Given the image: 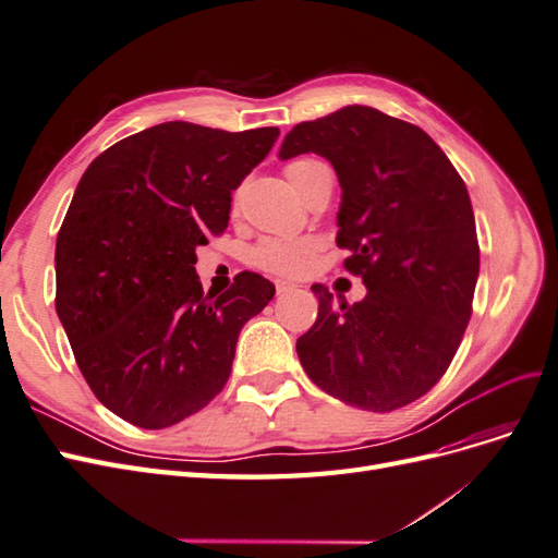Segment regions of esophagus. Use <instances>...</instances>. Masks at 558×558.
<instances>
[{
  "mask_svg": "<svg viewBox=\"0 0 558 558\" xmlns=\"http://www.w3.org/2000/svg\"><path fill=\"white\" fill-rule=\"evenodd\" d=\"M275 286H277V295H286V293H291V291H298V286L289 283V281H277Z\"/></svg>",
  "mask_w": 558,
  "mask_h": 558,
  "instance_id": "34e87169",
  "label": "esophagus"
}]
</instances>
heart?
<instances>
[{"label":"heart","instance_id":"obj_1","mask_svg":"<svg viewBox=\"0 0 558 558\" xmlns=\"http://www.w3.org/2000/svg\"><path fill=\"white\" fill-rule=\"evenodd\" d=\"M328 167L316 158H295L286 162L283 174L295 185L300 193H305L312 177ZM318 242L314 238H291V240H265L253 248V265L277 277H302L310 272Z\"/></svg>","mask_w":558,"mask_h":558}]
</instances>
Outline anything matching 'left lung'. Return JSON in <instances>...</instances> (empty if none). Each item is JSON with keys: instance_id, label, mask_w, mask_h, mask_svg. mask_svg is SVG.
Segmentation results:
<instances>
[{"instance_id": "obj_1", "label": "left lung", "mask_w": 558, "mask_h": 558, "mask_svg": "<svg viewBox=\"0 0 558 558\" xmlns=\"http://www.w3.org/2000/svg\"><path fill=\"white\" fill-rule=\"evenodd\" d=\"M300 154L332 162L337 246L367 286L353 305L312 286L318 314L298 337L300 363L353 408H404L442 379L472 314L480 244L465 183L424 130L361 105L295 125L279 156Z\"/></svg>"}]
</instances>
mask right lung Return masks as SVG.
<instances>
[{
  "mask_svg": "<svg viewBox=\"0 0 558 558\" xmlns=\"http://www.w3.org/2000/svg\"><path fill=\"white\" fill-rule=\"evenodd\" d=\"M279 128L160 123L116 142L81 177L56 242V312L95 398L158 430L223 391L242 326L275 283L242 272L205 295L195 248L223 234L232 191Z\"/></svg>",
  "mask_w": 558,
  "mask_h": 558,
  "instance_id": "1",
  "label": "right lung"
}]
</instances>
